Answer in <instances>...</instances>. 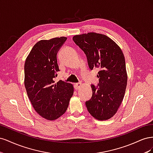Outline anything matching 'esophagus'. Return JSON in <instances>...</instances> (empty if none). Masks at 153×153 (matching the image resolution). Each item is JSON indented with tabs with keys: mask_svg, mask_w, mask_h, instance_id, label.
Wrapping results in <instances>:
<instances>
[{
	"mask_svg": "<svg viewBox=\"0 0 153 153\" xmlns=\"http://www.w3.org/2000/svg\"><path fill=\"white\" fill-rule=\"evenodd\" d=\"M75 89H79L81 87V86H82V83H80V82H79V83H76V84H75Z\"/></svg>",
	"mask_w": 153,
	"mask_h": 153,
	"instance_id": "obj_1",
	"label": "esophagus"
}]
</instances>
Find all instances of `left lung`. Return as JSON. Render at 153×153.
<instances>
[{
	"mask_svg": "<svg viewBox=\"0 0 153 153\" xmlns=\"http://www.w3.org/2000/svg\"><path fill=\"white\" fill-rule=\"evenodd\" d=\"M84 51L91 70L98 68L99 83L92 84V95L87 101V110L95 119L103 121L115 114L124 98L127 73L124 54L113 40L104 34L89 32L73 36Z\"/></svg>",
	"mask_w": 153,
	"mask_h": 153,
	"instance_id": "1",
	"label": "left lung"
}]
</instances>
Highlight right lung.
Wrapping results in <instances>:
<instances>
[{"label": "right lung", "mask_w": 153, "mask_h": 153, "mask_svg": "<svg viewBox=\"0 0 153 153\" xmlns=\"http://www.w3.org/2000/svg\"><path fill=\"white\" fill-rule=\"evenodd\" d=\"M67 38L41 40L32 48L25 62V87L34 110L41 117L55 120L66 111L73 94V85L54 78L59 71L57 54Z\"/></svg>", "instance_id": "1"}]
</instances>
